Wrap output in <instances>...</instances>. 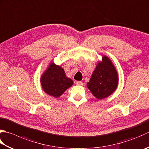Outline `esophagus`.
<instances>
[{
    "label": "esophagus",
    "mask_w": 149,
    "mask_h": 149,
    "mask_svg": "<svg viewBox=\"0 0 149 149\" xmlns=\"http://www.w3.org/2000/svg\"><path fill=\"white\" fill-rule=\"evenodd\" d=\"M76 84H77V85H83V83L82 82V81H77V82H76Z\"/></svg>",
    "instance_id": "34e87169"
}]
</instances>
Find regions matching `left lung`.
I'll return each instance as SVG.
<instances>
[{
    "mask_svg": "<svg viewBox=\"0 0 149 149\" xmlns=\"http://www.w3.org/2000/svg\"><path fill=\"white\" fill-rule=\"evenodd\" d=\"M118 77L114 66L107 56L102 57L87 83V87L98 100H102L115 91L118 86Z\"/></svg>",
    "mask_w": 149,
    "mask_h": 149,
    "instance_id": "left-lung-1",
    "label": "left lung"
}]
</instances>
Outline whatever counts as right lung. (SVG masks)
I'll return each instance as SVG.
<instances>
[{
  "label": "right lung",
  "instance_id": "1",
  "mask_svg": "<svg viewBox=\"0 0 149 149\" xmlns=\"http://www.w3.org/2000/svg\"><path fill=\"white\" fill-rule=\"evenodd\" d=\"M42 89L46 94L58 97L73 84V81L66 76L61 66L52 63L40 78Z\"/></svg>",
  "mask_w": 149,
  "mask_h": 149
}]
</instances>
